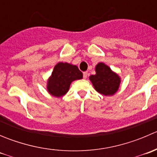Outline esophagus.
Masks as SVG:
<instances>
[{
    "instance_id": "obj_1",
    "label": "esophagus",
    "mask_w": 157,
    "mask_h": 157,
    "mask_svg": "<svg viewBox=\"0 0 157 157\" xmlns=\"http://www.w3.org/2000/svg\"><path fill=\"white\" fill-rule=\"evenodd\" d=\"M88 76V72L87 71H85V72H83V78L86 79V77H87Z\"/></svg>"
}]
</instances>
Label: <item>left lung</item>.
<instances>
[{
  "mask_svg": "<svg viewBox=\"0 0 157 157\" xmlns=\"http://www.w3.org/2000/svg\"><path fill=\"white\" fill-rule=\"evenodd\" d=\"M96 72L95 75L90 76V80L96 91L105 96L115 94L120 84L119 77L103 63L96 65Z\"/></svg>",
  "mask_w": 157,
  "mask_h": 157,
  "instance_id": "8db88e82",
  "label": "left lung"
}]
</instances>
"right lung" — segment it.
<instances>
[{
	"mask_svg": "<svg viewBox=\"0 0 157 157\" xmlns=\"http://www.w3.org/2000/svg\"><path fill=\"white\" fill-rule=\"evenodd\" d=\"M83 78V74L76 65L60 62L56 64L48 82V91L60 97L68 91L71 82Z\"/></svg>",
	"mask_w": 157,
	"mask_h": 157,
	"instance_id": "add662e5",
	"label": "right lung"
}]
</instances>
